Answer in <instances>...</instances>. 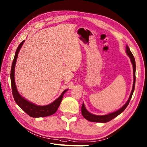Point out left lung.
Here are the masks:
<instances>
[{"label":"left lung","mask_w":147,"mask_h":147,"mask_svg":"<svg viewBox=\"0 0 147 147\" xmlns=\"http://www.w3.org/2000/svg\"><path fill=\"white\" fill-rule=\"evenodd\" d=\"M126 53L128 55V56L130 57V59L131 60V62L132 65H133V70H134V84H133V87H132V90L131 92V94L130 95L129 98H128V100L126 103L120 108L119 110H118L115 112L110 113L109 114H107V115H94V114H92L88 112L87 110L86 109L84 103H83V104L82 105V114L83 117L85 118V119H87V120L92 121V122H100V123H106L108 122V121L112 120L114 118H115L117 117L121 113H122L125 109L127 108V107L128 105L129 104V102L130 101V100L131 98L132 95H133V93L134 92V89H135V70H136V64H135V58L132 54V53L131 52L130 50L128 47V45H126Z\"/></svg>","instance_id":"obj_1"}]
</instances>
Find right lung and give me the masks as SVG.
Instances as JSON below:
<instances>
[{
    "mask_svg": "<svg viewBox=\"0 0 147 147\" xmlns=\"http://www.w3.org/2000/svg\"><path fill=\"white\" fill-rule=\"evenodd\" d=\"M24 42L25 40H23L21 42L16 50L15 56H14V59L12 64L11 70H10V80H11L12 94L14 100H15L17 104L20 107L21 109L24 110V112L27 114H28L30 117L37 118L47 117L49 115H53V113H55L57 112L60 103L62 102L63 96L64 94L68 90V89L64 90L59 97L58 98H57L55 101H53L52 103H50V104L44 106L37 105L33 103L28 102L26 99H25L24 97H22L17 91L15 83V79H14V72H15V67L17 59V56L18 54H19L20 49L22 47Z\"/></svg>",
    "mask_w": 147,
    "mask_h": 147,
    "instance_id": "right-lung-1",
    "label": "right lung"
}]
</instances>
